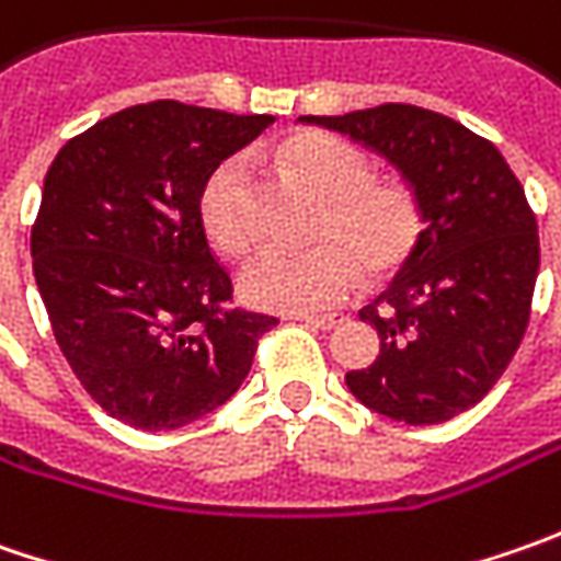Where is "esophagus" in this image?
<instances>
[{"label": "esophagus", "mask_w": 561, "mask_h": 561, "mask_svg": "<svg viewBox=\"0 0 561 561\" xmlns=\"http://www.w3.org/2000/svg\"><path fill=\"white\" fill-rule=\"evenodd\" d=\"M296 321H306L309 328H318V331H334V328H340L346 321V314H296Z\"/></svg>", "instance_id": "34e87169"}]
</instances>
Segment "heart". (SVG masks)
Segmentation results:
<instances>
[{
	"instance_id": "obj_1",
	"label": "heart",
	"mask_w": 561,
	"mask_h": 561,
	"mask_svg": "<svg viewBox=\"0 0 561 561\" xmlns=\"http://www.w3.org/2000/svg\"><path fill=\"white\" fill-rule=\"evenodd\" d=\"M280 159L321 199L309 252L259 249L237 271V290L265 312L302 314L340 306L368 274L397 271L419 243L421 208L399 181L371 178L368 156L343 137L306 130L280 146ZM196 215L205 240L221 255H243L252 243L249 159L227 156L205 178Z\"/></svg>"
}]
</instances>
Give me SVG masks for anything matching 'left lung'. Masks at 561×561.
<instances>
[{
  "mask_svg": "<svg viewBox=\"0 0 561 561\" xmlns=\"http://www.w3.org/2000/svg\"><path fill=\"white\" fill-rule=\"evenodd\" d=\"M299 121L383 156L424 221L390 290L358 312L380 356L346 375L350 393L405 424L456 419L490 393L528 328L540 240L525 190L493 142L419 105Z\"/></svg>",
  "mask_w": 561,
  "mask_h": 561,
  "instance_id": "left-lung-1",
  "label": "left lung"
}]
</instances>
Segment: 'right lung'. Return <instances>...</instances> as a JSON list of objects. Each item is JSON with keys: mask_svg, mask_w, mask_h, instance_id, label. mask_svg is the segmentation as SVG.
Returning a JSON list of instances; mask_svg holds the SVG:
<instances>
[{"mask_svg": "<svg viewBox=\"0 0 561 561\" xmlns=\"http://www.w3.org/2000/svg\"><path fill=\"white\" fill-rule=\"evenodd\" d=\"M271 124L159 99L96 121L49 164L33 277L83 390L140 431H178L240 390L277 318L230 309L196 199Z\"/></svg>", "mask_w": 561, "mask_h": 561, "instance_id": "obj_1", "label": "right lung"}]
</instances>
